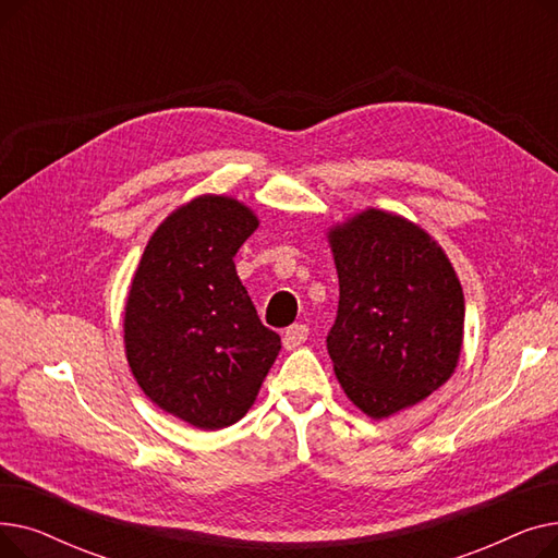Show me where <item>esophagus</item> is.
<instances>
[{"label": "esophagus", "instance_id": "obj_1", "mask_svg": "<svg viewBox=\"0 0 558 558\" xmlns=\"http://www.w3.org/2000/svg\"><path fill=\"white\" fill-rule=\"evenodd\" d=\"M307 337H310L307 326H303V324H294V326H289V328L284 330V335H282V343H284V348H287V350H294V348H299L301 343H305V341H307Z\"/></svg>", "mask_w": 558, "mask_h": 558}]
</instances>
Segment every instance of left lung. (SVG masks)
<instances>
[{"mask_svg": "<svg viewBox=\"0 0 558 558\" xmlns=\"http://www.w3.org/2000/svg\"><path fill=\"white\" fill-rule=\"evenodd\" d=\"M339 310L328 335L348 400L373 418L414 407L452 377L463 345V289L432 234L366 208L328 228Z\"/></svg>", "mask_w": 558, "mask_h": 558, "instance_id": "left-lung-1", "label": "left lung"}]
</instances>
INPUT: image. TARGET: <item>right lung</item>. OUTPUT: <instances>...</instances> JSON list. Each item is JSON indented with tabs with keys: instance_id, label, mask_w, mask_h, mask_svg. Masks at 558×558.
I'll return each mask as SVG.
<instances>
[{
	"instance_id": "obj_1",
	"label": "right lung",
	"mask_w": 558,
	"mask_h": 558,
	"mask_svg": "<svg viewBox=\"0 0 558 558\" xmlns=\"http://www.w3.org/2000/svg\"><path fill=\"white\" fill-rule=\"evenodd\" d=\"M257 226L238 198L194 196L154 230L129 287L124 348L135 383L198 429L244 418L280 353L232 262Z\"/></svg>"
}]
</instances>
